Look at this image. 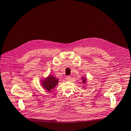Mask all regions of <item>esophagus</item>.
<instances>
[{
	"label": "esophagus",
	"instance_id": "34e87169",
	"mask_svg": "<svg viewBox=\"0 0 131 131\" xmlns=\"http://www.w3.org/2000/svg\"><path fill=\"white\" fill-rule=\"evenodd\" d=\"M71 77L70 76H67L66 77V80L67 81H70L71 80Z\"/></svg>",
	"mask_w": 131,
	"mask_h": 131
}]
</instances>
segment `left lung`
<instances>
[{"mask_svg": "<svg viewBox=\"0 0 131 131\" xmlns=\"http://www.w3.org/2000/svg\"><path fill=\"white\" fill-rule=\"evenodd\" d=\"M83 78V77H82ZM82 80H83V82L84 83L85 82V81H86V80L85 79V78H82Z\"/></svg>", "mask_w": 131, "mask_h": 131, "instance_id": "obj_1", "label": "left lung"}]
</instances>
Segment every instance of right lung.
I'll return each instance as SVG.
<instances>
[{"label":"right lung","instance_id":"right-lung-1","mask_svg":"<svg viewBox=\"0 0 131 131\" xmlns=\"http://www.w3.org/2000/svg\"><path fill=\"white\" fill-rule=\"evenodd\" d=\"M42 85L43 86L44 89L50 91V90L54 89L58 84V79L53 76H49L46 80L42 81Z\"/></svg>","mask_w":131,"mask_h":131}]
</instances>
